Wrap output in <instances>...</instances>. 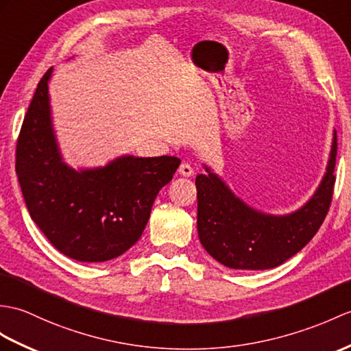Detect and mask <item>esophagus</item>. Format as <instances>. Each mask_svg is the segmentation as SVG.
I'll list each match as a JSON object with an SVG mask.
<instances>
[{"mask_svg":"<svg viewBox=\"0 0 351 351\" xmlns=\"http://www.w3.org/2000/svg\"><path fill=\"white\" fill-rule=\"evenodd\" d=\"M178 172H179V175H182V176H185V178H190V176H193L194 170H193V167H191L190 165H186V162H182V165L179 166Z\"/></svg>","mask_w":351,"mask_h":351,"instance_id":"1","label":"esophagus"}]
</instances>
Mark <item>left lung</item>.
Listing matches in <instances>:
<instances>
[{
    "label": "left lung",
    "mask_w": 351,
    "mask_h": 351,
    "mask_svg": "<svg viewBox=\"0 0 351 351\" xmlns=\"http://www.w3.org/2000/svg\"><path fill=\"white\" fill-rule=\"evenodd\" d=\"M337 132L326 173L302 208L287 215H271L248 206L214 173L197 175L199 239L210 256L232 269L260 271L282 265L302 250L320 229L335 185Z\"/></svg>",
    "instance_id": "1"
}]
</instances>
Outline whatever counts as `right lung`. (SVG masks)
Listing matches in <instances>:
<instances>
[{
  "instance_id": "right-lung-1",
  "label": "right lung",
  "mask_w": 351,
  "mask_h": 351,
  "mask_svg": "<svg viewBox=\"0 0 351 351\" xmlns=\"http://www.w3.org/2000/svg\"><path fill=\"white\" fill-rule=\"evenodd\" d=\"M52 70L38 82L23 118L16 173L32 221L56 250L77 262H106L141 238L154 200L181 160L122 156L104 167L65 165L49 104Z\"/></svg>"
}]
</instances>
